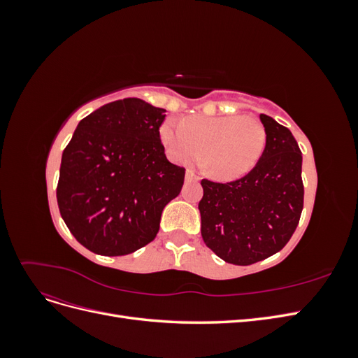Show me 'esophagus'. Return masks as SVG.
Masks as SVG:
<instances>
[{
    "mask_svg": "<svg viewBox=\"0 0 358 358\" xmlns=\"http://www.w3.org/2000/svg\"><path fill=\"white\" fill-rule=\"evenodd\" d=\"M185 180L187 182H192V180H199V176L196 175V173H194L192 170H187V173H185Z\"/></svg>",
    "mask_w": 358,
    "mask_h": 358,
    "instance_id": "34e87169",
    "label": "esophagus"
}]
</instances>
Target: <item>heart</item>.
<instances>
[{
    "instance_id": "obj_1",
    "label": "heart",
    "mask_w": 358,
    "mask_h": 358,
    "mask_svg": "<svg viewBox=\"0 0 358 358\" xmlns=\"http://www.w3.org/2000/svg\"><path fill=\"white\" fill-rule=\"evenodd\" d=\"M170 158L180 164L199 161L220 180H233L251 171L267 145L264 124L255 116H191L185 124L167 119L159 128Z\"/></svg>"
}]
</instances>
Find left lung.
<instances>
[{
	"mask_svg": "<svg viewBox=\"0 0 358 358\" xmlns=\"http://www.w3.org/2000/svg\"><path fill=\"white\" fill-rule=\"evenodd\" d=\"M267 145L257 166L233 182L201 180V237L236 266L279 252L296 231L303 210L301 152L294 136L273 117L259 115Z\"/></svg>",
	"mask_w": 358,
	"mask_h": 358,
	"instance_id": "left-lung-1",
	"label": "left lung"
}]
</instances>
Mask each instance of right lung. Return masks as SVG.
Listing matches in <instances>:
<instances>
[{
	"instance_id": "obj_1",
	"label": "right lung",
	"mask_w": 358,
	"mask_h": 358,
	"mask_svg": "<svg viewBox=\"0 0 358 358\" xmlns=\"http://www.w3.org/2000/svg\"><path fill=\"white\" fill-rule=\"evenodd\" d=\"M164 113L140 99L109 103L82 119L64 149L58 208L90 251L127 255L157 237L162 209L185 179L161 143Z\"/></svg>"
}]
</instances>
